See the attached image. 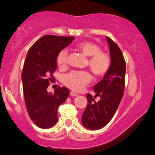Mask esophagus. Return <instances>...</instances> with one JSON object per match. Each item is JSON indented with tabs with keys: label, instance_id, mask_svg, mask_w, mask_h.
<instances>
[{
	"label": "esophagus",
	"instance_id": "34e87169",
	"mask_svg": "<svg viewBox=\"0 0 155 155\" xmlns=\"http://www.w3.org/2000/svg\"><path fill=\"white\" fill-rule=\"evenodd\" d=\"M70 95H71V96H75V97H76V96H78V94L76 93V92H74V91H71L70 92Z\"/></svg>",
	"mask_w": 155,
	"mask_h": 155
}]
</instances>
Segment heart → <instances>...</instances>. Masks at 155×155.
<instances>
[{
  "mask_svg": "<svg viewBox=\"0 0 155 155\" xmlns=\"http://www.w3.org/2000/svg\"><path fill=\"white\" fill-rule=\"evenodd\" d=\"M76 49L89 57L88 65L96 76H104L111 66V58L107 53L101 51L97 44L91 41H82L76 45ZM57 62L60 68L65 67L68 63V51H60L57 58ZM90 74L87 71H74L63 76V84L74 91L82 90L91 81Z\"/></svg>",
  "mask_w": 155,
  "mask_h": 155,
  "instance_id": "b5f03b06",
  "label": "heart"
}]
</instances>
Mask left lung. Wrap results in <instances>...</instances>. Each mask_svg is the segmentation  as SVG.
<instances>
[{
    "instance_id": "8db88e82",
    "label": "left lung",
    "mask_w": 155,
    "mask_h": 155,
    "mask_svg": "<svg viewBox=\"0 0 155 155\" xmlns=\"http://www.w3.org/2000/svg\"><path fill=\"white\" fill-rule=\"evenodd\" d=\"M109 45L111 66L100 82L94 86L95 95L87 94L88 104L81 117L86 128L99 130L106 126L116 113L124 95L126 63L122 51L116 43L106 37ZM96 97L100 100L95 101Z\"/></svg>"
}]
</instances>
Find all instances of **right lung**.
Segmentation results:
<instances>
[{"mask_svg": "<svg viewBox=\"0 0 155 155\" xmlns=\"http://www.w3.org/2000/svg\"><path fill=\"white\" fill-rule=\"evenodd\" d=\"M74 37L46 35L30 48L22 72L25 103L30 118L40 128L58 122V109L69 96L68 89L59 87L54 93L47 92L51 76L57 68V58Z\"/></svg>", "mask_w": 155, "mask_h": 155, "instance_id": "add662e5", "label": "right lung"}]
</instances>
